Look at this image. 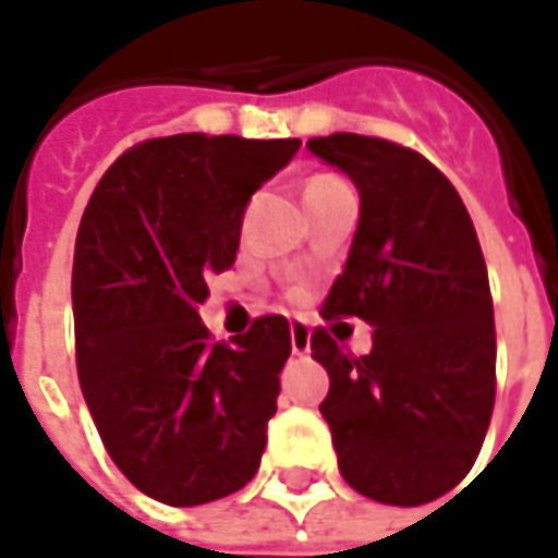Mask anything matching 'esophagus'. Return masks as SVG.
Returning a JSON list of instances; mask_svg holds the SVG:
<instances>
[{
  "label": "esophagus",
  "mask_w": 558,
  "mask_h": 558,
  "mask_svg": "<svg viewBox=\"0 0 558 558\" xmlns=\"http://www.w3.org/2000/svg\"><path fill=\"white\" fill-rule=\"evenodd\" d=\"M291 351L298 356L311 351V329L304 323H291Z\"/></svg>",
  "instance_id": "34e87169"
}]
</instances>
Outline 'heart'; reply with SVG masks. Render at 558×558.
<instances>
[{
    "mask_svg": "<svg viewBox=\"0 0 558 558\" xmlns=\"http://www.w3.org/2000/svg\"><path fill=\"white\" fill-rule=\"evenodd\" d=\"M329 183H338V180H335V177H313L311 183H307V189H323V185Z\"/></svg>",
    "mask_w": 558,
    "mask_h": 558,
    "instance_id": "obj_1",
    "label": "heart"
}]
</instances>
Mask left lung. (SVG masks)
I'll use <instances>...</instances> for the list:
<instances>
[{"instance_id": "left-lung-1", "label": "left lung", "mask_w": 558, "mask_h": 558, "mask_svg": "<svg viewBox=\"0 0 558 558\" xmlns=\"http://www.w3.org/2000/svg\"><path fill=\"white\" fill-rule=\"evenodd\" d=\"M360 189V223L323 319H363L354 356L326 329L311 338L329 373L319 413L356 494L432 504L469 475L497 395V332L482 245L460 192L397 142L332 133L307 142Z\"/></svg>"}]
</instances>
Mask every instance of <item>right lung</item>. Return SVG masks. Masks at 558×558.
Instances as JSON below:
<instances>
[{"instance_id":"obj_1","label":"right lung","mask_w":558,"mask_h":558,"mask_svg":"<svg viewBox=\"0 0 558 558\" xmlns=\"http://www.w3.org/2000/svg\"><path fill=\"white\" fill-rule=\"evenodd\" d=\"M301 140L180 133L123 151L98 180L74 247L76 375L120 472L167 506L245 487L267 447L289 319L214 341L207 279L235 264L251 195Z\"/></svg>"}]
</instances>
